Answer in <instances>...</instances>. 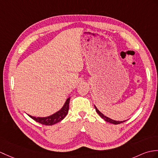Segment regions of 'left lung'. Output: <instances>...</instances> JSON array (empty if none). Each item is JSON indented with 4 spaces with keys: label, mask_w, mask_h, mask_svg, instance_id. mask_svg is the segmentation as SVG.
<instances>
[{
    "label": "left lung",
    "mask_w": 158,
    "mask_h": 158,
    "mask_svg": "<svg viewBox=\"0 0 158 158\" xmlns=\"http://www.w3.org/2000/svg\"><path fill=\"white\" fill-rule=\"evenodd\" d=\"M95 108H96V110L97 113L99 115H100V116H101V118H103L105 121H106V122H108V123H112V124H120V123H124V121H126V120H124V121H116V120H112V119H111V118H108V117L104 116V115L103 114L101 113L100 111L98 110L97 109V108L96 107V106H95Z\"/></svg>",
    "instance_id": "left-lung-1"
}]
</instances>
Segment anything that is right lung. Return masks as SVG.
<instances>
[{
	"label": "right lung",
	"mask_w": 158,
	"mask_h": 158,
	"mask_svg": "<svg viewBox=\"0 0 158 158\" xmlns=\"http://www.w3.org/2000/svg\"><path fill=\"white\" fill-rule=\"evenodd\" d=\"M69 102H70V98H69L67 99L64 105L63 106V107H62L59 111H58L57 112L50 116L44 117V118H40V117H34L30 115L28 116L29 117H31V118L32 119H34L35 121H36V122L44 124V125H53V124L60 122V121H61L66 116H67L69 108Z\"/></svg>",
	"instance_id": "add662e5"
}]
</instances>
